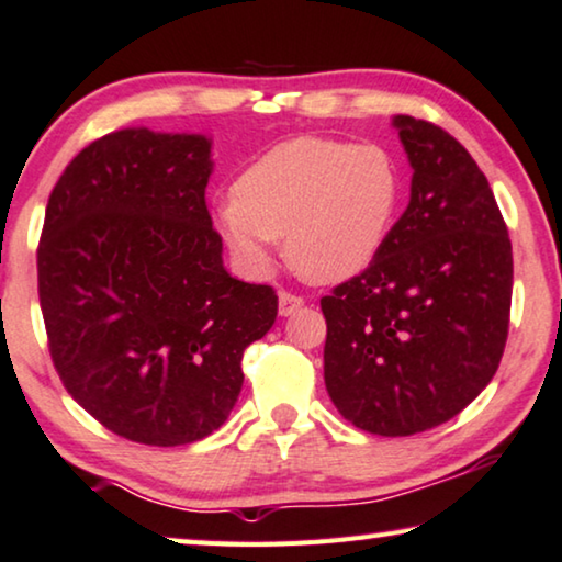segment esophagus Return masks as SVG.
Instances as JSON below:
<instances>
[{
  "label": "esophagus",
  "instance_id": "obj_1",
  "mask_svg": "<svg viewBox=\"0 0 562 562\" xmlns=\"http://www.w3.org/2000/svg\"><path fill=\"white\" fill-rule=\"evenodd\" d=\"M301 306H304V299H301V296L289 294V291H281V294H279V314L281 316L296 314Z\"/></svg>",
  "mask_w": 562,
  "mask_h": 562
}]
</instances>
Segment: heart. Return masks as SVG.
<instances>
[{"label":"heart","mask_w":562,"mask_h":562,"mask_svg":"<svg viewBox=\"0 0 562 562\" xmlns=\"http://www.w3.org/2000/svg\"><path fill=\"white\" fill-rule=\"evenodd\" d=\"M401 192V172L382 146L299 136L261 154L213 221L246 271H271L273 240L283 235V254L304 279L337 283L385 248Z\"/></svg>","instance_id":"obj_1"}]
</instances>
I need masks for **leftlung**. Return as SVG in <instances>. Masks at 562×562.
Instances as JSON below:
<instances>
[{
	"label": "left lung",
	"mask_w": 562,
	"mask_h": 562,
	"mask_svg": "<svg viewBox=\"0 0 562 562\" xmlns=\"http://www.w3.org/2000/svg\"><path fill=\"white\" fill-rule=\"evenodd\" d=\"M411 202L360 276L322 299L324 385L352 426L413 436L467 408L499 368L512 243L492 187L441 126L395 116Z\"/></svg>",
	"instance_id": "left-lung-1"
}]
</instances>
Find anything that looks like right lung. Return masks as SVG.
<instances>
[{
    "mask_svg": "<svg viewBox=\"0 0 562 562\" xmlns=\"http://www.w3.org/2000/svg\"><path fill=\"white\" fill-rule=\"evenodd\" d=\"M210 139L121 128L65 167L37 248L50 357L72 401L121 438L200 441L273 327L271 286L233 279L210 221Z\"/></svg>",
    "mask_w": 562,
    "mask_h": 562,
    "instance_id": "add662e5",
    "label": "right lung"
}]
</instances>
